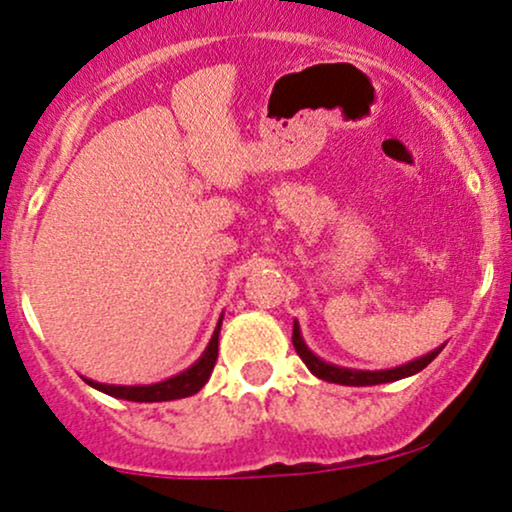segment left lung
<instances>
[{
	"mask_svg": "<svg viewBox=\"0 0 512 512\" xmlns=\"http://www.w3.org/2000/svg\"><path fill=\"white\" fill-rule=\"evenodd\" d=\"M293 345H295V352L300 354V359L307 364L309 371H312L316 378L321 380H328V383H338V385H380V383H392V380H399V378H406V375H413L418 371H423L425 366L430 364L432 359L437 357L439 352H442L444 345L435 349V352L425 354V357H420L416 361H411V364H404V366H397V368H390V371H352V368H340V366H333V364H326V361H321L316 354H312L304 345L302 338H300V326H293Z\"/></svg>",
	"mask_w": 512,
	"mask_h": 512,
	"instance_id": "left-lung-1",
	"label": "left lung"
}]
</instances>
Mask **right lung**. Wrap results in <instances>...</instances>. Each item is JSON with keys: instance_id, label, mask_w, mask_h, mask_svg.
<instances>
[{"instance_id": "1", "label": "right lung", "mask_w": 512, "mask_h": 512, "mask_svg": "<svg viewBox=\"0 0 512 512\" xmlns=\"http://www.w3.org/2000/svg\"><path fill=\"white\" fill-rule=\"evenodd\" d=\"M219 326H222V319L217 323V331L212 335L208 349L203 352L196 364L186 368L184 373L174 375V378L165 380V383L155 385H101L94 383V380H87L89 385L96 387V390L111 394V397L127 399V401H170V399H184L191 397V394L200 392V387L208 383L212 368L217 364V349H219Z\"/></svg>"}]
</instances>
